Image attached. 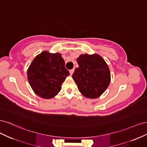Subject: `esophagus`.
Returning a JSON list of instances; mask_svg holds the SVG:
<instances>
[{
	"instance_id": "34e87169",
	"label": "esophagus",
	"mask_w": 147,
	"mask_h": 147,
	"mask_svg": "<svg viewBox=\"0 0 147 147\" xmlns=\"http://www.w3.org/2000/svg\"><path fill=\"white\" fill-rule=\"evenodd\" d=\"M74 69H71V70H69V72H70V74L72 75V74H73V73H74Z\"/></svg>"
}]
</instances>
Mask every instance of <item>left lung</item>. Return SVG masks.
<instances>
[{
	"mask_svg": "<svg viewBox=\"0 0 147 147\" xmlns=\"http://www.w3.org/2000/svg\"><path fill=\"white\" fill-rule=\"evenodd\" d=\"M79 67L72 75L78 90L88 98L99 97L110 82V72L107 64L98 55H81L77 59Z\"/></svg>",
	"mask_w": 147,
	"mask_h": 147,
	"instance_id": "8db88e82",
	"label": "left lung"
}]
</instances>
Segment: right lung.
<instances>
[{"instance_id":"right-lung-1","label":"right lung","mask_w":147,"mask_h":147,"mask_svg":"<svg viewBox=\"0 0 147 147\" xmlns=\"http://www.w3.org/2000/svg\"><path fill=\"white\" fill-rule=\"evenodd\" d=\"M69 75L65 62L58 53H41L35 57L28 70L31 88L35 94L44 99H50L57 94Z\"/></svg>"}]
</instances>
